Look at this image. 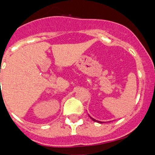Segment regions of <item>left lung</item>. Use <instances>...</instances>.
<instances>
[{
	"label": "left lung",
	"mask_w": 155,
	"mask_h": 155,
	"mask_svg": "<svg viewBox=\"0 0 155 155\" xmlns=\"http://www.w3.org/2000/svg\"><path fill=\"white\" fill-rule=\"evenodd\" d=\"M89 117H90V118H91V119H92V120H93V121H96V122H98V123H101H101H103V122H102V121H97V120H95V119H94V118H91V116H90V115H89Z\"/></svg>",
	"instance_id": "1"
}]
</instances>
